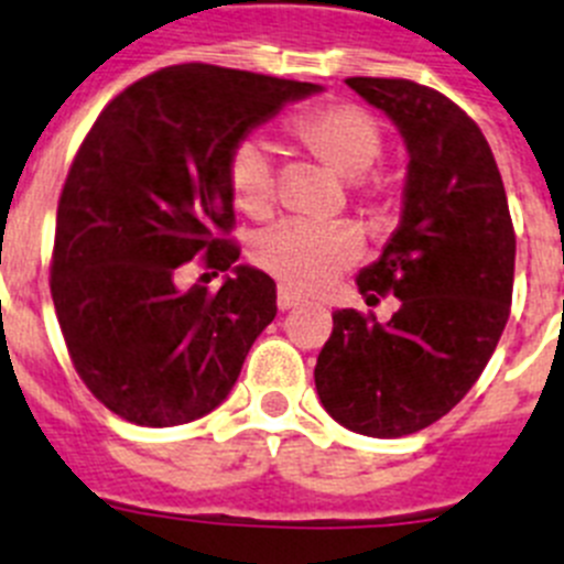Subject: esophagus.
Segmentation results:
<instances>
[{"label": "esophagus", "mask_w": 564, "mask_h": 564, "mask_svg": "<svg viewBox=\"0 0 564 564\" xmlns=\"http://www.w3.org/2000/svg\"><path fill=\"white\" fill-rule=\"evenodd\" d=\"M299 302H302V299H299L296 293L288 291V288H279V293H276V305H279V311H291V307H296Z\"/></svg>", "instance_id": "34e87169"}]
</instances>
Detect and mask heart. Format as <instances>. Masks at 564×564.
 I'll return each mask as SVG.
<instances>
[{"instance_id":"obj_1","label":"heart","mask_w":564,"mask_h":564,"mask_svg":"<svg viewBox=\"0 0 564 564\" xmlns=\"http://www.w3.org/2000/svg\"><path fill=\"white\" fill-rule=\"evenodd\" d=\"M288 141L313 161L352 183V194L364 206L383 200V181L370 169L383 152V129L367 109L356 104L327 101L291 115L285 121ZM228 192L234 206L248 217H268L276 203V174L268 149L259 141H239L226 163ZM361 257V237L356 228L316 226L288 220L259 237L253 259L282 279L288 288L316 293L327 288L344 268Z\"/></svg>"}]
</instances>
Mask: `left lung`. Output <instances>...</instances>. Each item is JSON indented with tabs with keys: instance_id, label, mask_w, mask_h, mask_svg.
<instances>
[{
	"instance_id": "obj_1",
	"label": "left lung",
	"mask_w": 564,
	"mask_h": 564,
	"mask_svg": "<svg viewBox=\"0 0 564 564\" xmlns=\"http://www.w3.org/2000/svg\"><path fill=\"white\" fill-rule=\"evenodd\" d=\"M390 115L410 166L401 226L358 273L367 302L401 299L387 325L333 313L316 361L322 406L347 430L403 437L460 403L495 352L514 291L517 237L491 147L455 101L406 78H347Z\"/></svg>"
}]
</instances>
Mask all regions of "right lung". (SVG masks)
<instances>
[{"mask_svg": "<svg viewBox=\"0 0 564 564\" xmlns=\"http://www.w3.org/2000/svg\"><path fill=\"white\" fill-rule=\"evenodd\" d=\"M318 84L174 64L104 107L58 197L50 293L76 372L138 426H181L220 406L276 316V282L235 265L217 294L173 279L197 252L239 259L226 163L253 127Z\"/></svg>", "mask_w": 564, "mask_h": 564, "instance_id": "1", "label": "right lung"}]
</instances>
